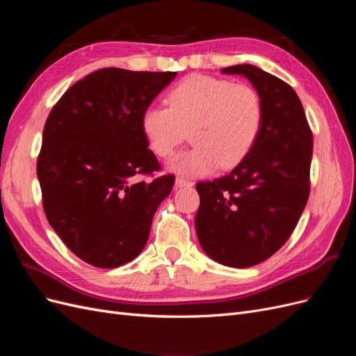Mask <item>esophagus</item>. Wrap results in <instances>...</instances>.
Returning a JSON list of instances; mask_svg holds the SVG:
<instances>
[{
    "label": "esophagus",
    "instance_id": "esophagus-1",
    "mask_svg": "<svg viewBox=\"0 0 356 356\" xmlns=\"http://www.w3.org/2000/svg\"><path fill=\"white\" fill-rule=\"evenodd\" d=\"M175 186H177V188L193 187V181H188V179H186V178H182V177H178V178L175 179Z\"/></svg>",
    "mask_w": 356,
    "mask_h": 356
}]
</instances>
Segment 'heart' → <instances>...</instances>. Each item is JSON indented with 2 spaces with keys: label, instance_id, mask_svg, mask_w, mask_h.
<instances>
[{
  "label": "heart",
  "instance_id": "heart-1",
  "mask_svg": "<svg viewBox=\"0 0 356 356\" xmlns=\"http://www.w3.org/2000/svg\"><path fill=\"white\" fill-rule=\"evenodd\" d=\"M169 106L149 105L141 117L143 134L159 157H168L187 138L195 144L169 161L172 170L204 175L233 168L251 152L260 135L264 110L250 84L191 75L170 90Z\"/></svg>",
  "mask_w": 356,
  "mask_h": 356
}]
</instances>
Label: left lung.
Here are the masks:
<instances>
[{
  "instance_id": "1",
  "label": "left lung",
  "mask_w": 356,
  "mask_h": 356,
  "mask_svg": "<svg viewBox=\"0 0 356 356\" xmlns=\"http://www.w3.org/2000/svg\"><path fill=\"white\" fill-rule=\"evenodd\" d=\"M221 72L251 81L264 118L251 152L229 175L196 184L195 224L213 261L245 268L272 257L294 232L310 193L314 136L289 84L250 63Z\"/></svg>"
}]
</instances>
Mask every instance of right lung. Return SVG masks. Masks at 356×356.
<instances>
[{
    "label": "right lung",
    "mask_w": 356,
    "mask_h": 356,
    "mask_svg": "<svg viewBox=\"0 0 356 356\" xmlns=\"http://www.w3.org/2000/svg\"><path fill=\"white\" fill-rule=\"evenodd\" d=\"M177 72L102 68L62 95L42 131L37 160L51 229L83 261L123 266L148 241L154 213L174 187L143 134L141 117Z\"/></svg>",
    "instance_id": "obj_1"
}]
</instances>
